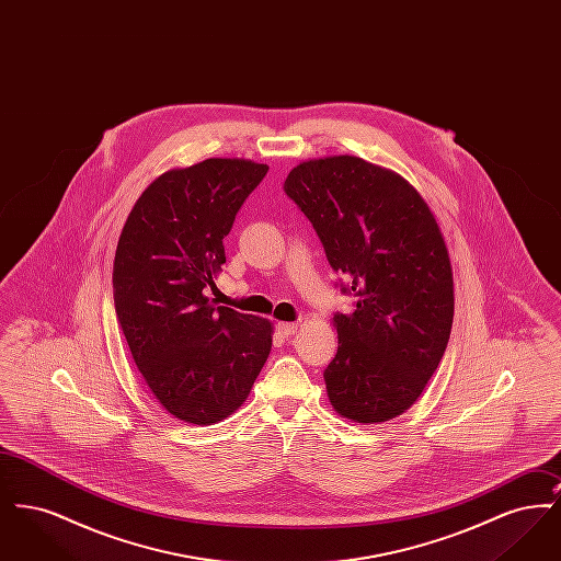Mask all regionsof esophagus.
Instances as JSON below:
<instances>
[{
    "mask_svg": "<svg viewBox=\"0 0 561 561\" xmlns=\"http://www.w3.org/2000/svg\"><path fill=\"white\" fill-rule=\"evenodd\" d=\"M275 330H277V334H279L282 339H288V336H293L294 332L298 330V325H296V323H288V321H279V323L275 325Z\"/></svg>",
    "mask_w": 561,
    "mask_h": 561,
    "instance_id": "esophagus-1",
    "label": "esophagus"
}]
</instances>
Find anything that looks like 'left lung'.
I'll return each instance as SVG.
<instances>
[{
  "instance_id": "8db88e82",
  "label": "left lung",
  "mask_w": 561,
  "mask_h": 561,
  "mask_svg": "<svg viewBox=\"0 0 561 561\" xmlns=\"http://www.w3.org/2000/svg\"><path fill=\"white\" fill-rule=\"evenodd\" d=\"M284 191L313 222L328 263L347 275L353 313H336V357L323 380L332 408L376 425L421 398L450 339L453 265L423 195L398 172L355 156L307 160Z\"/></svg>"
}]
</instances>
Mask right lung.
<instances>
[{"mask_svg":"<svg viewBox=\"0 0 561 561\" xmlns=\"http://www.w3.org/2000/svg\"><path fill=\"white\" fill-rule=\"evenodd\" d=\"M267 163L210 158L172 168L136 199L113 263L115 313L134 364L174 419L213 425L231 416L267 362L273 325L214 307L206 288Z\"/></svg>","mask_w":561,"mask_h":561,"instance_id":"add662e5","label":"right lung"}]
</instances>
